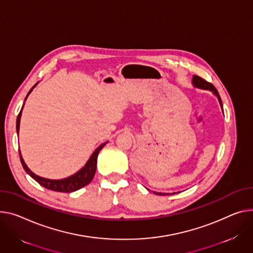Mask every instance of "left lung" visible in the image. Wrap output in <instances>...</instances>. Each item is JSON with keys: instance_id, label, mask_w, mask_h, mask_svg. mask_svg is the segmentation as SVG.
Masks as SVG:
<instances>
[{"instance_id": "obj_1", "label": "left lung", "mask_w": 253, "mask_h": 253, "mask_svg": "<svg viewBox=\"0 0 253 253\" xmlns=\"http://www.w3.org/2000/svg\"><path fill=\"white\" fill-rule=\"evenodd\" d=\"M192 84H193V86L196 87V88L211 91V92L217 97L218 103H220V105H221V107H222V109H223V104H222L221 97H220V95H218L217 90L214 88V86L212 85V84H211V83L205 81L203 78H200V77H198V76H196V75L193 76V78H192ZM155 193L158 194V195H166V193H160V192H155ZM167 195H168V194H167Z\"/></svg>"}]
</instances>
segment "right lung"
I'll return each instance as SVG.
<instances>
[{
	"label": "right lung",
	"mask_w": 253,
	"mask_h": 253,
	"mask_svg": "<svg viewBox=\"0 0 253 253\" xmlns=\"http://www.w3.org/2000/svg\"><path fill=\"white\" fill-rule=\"evenodd\" d=\"M39 83V82H38ZM38 83H36L35 85L32 86V88L29 90V92L27 93L26 97L24 100H26L27 96L29 95V93L32 91V89L35 88ZM23 107L24 105L22 106V109L18 115V117H17V121H16V131H17V134H19V127H20V119H21V114H22V110H23ZM107 144V142H104L103 144H100L94 151L92 153V155L90 156V158L88 159V161L86 162V164L84 165L81 169L76 172L75 174L67 177V178H64V179H59V180H53V179H46V178H42L41 176H38L36 175L35 173H33L29 168L26 166L22 156H21V153L19 151V156H20V161H21V164H22V167L24 168L25 172L31 177L35 179L39 184H41L42 187L46 188V189H49V190H53V191H58V192H73V191H76L82 187L85 186V185L89 184L91 182V180L93 179V176L95 174V171H96V161H97V156H98V153L100 151V149H102L105 145Z\"/></svg>",
	"instance_id": "1"
}]
</instances>
